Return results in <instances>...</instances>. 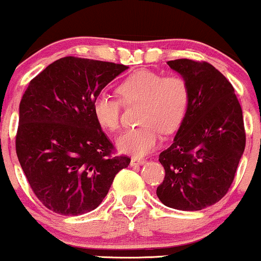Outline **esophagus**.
I'll return each instance as SVG.
<instances>
[{"mask_svg":"<svg viewBox=\"0 0 261 261\" xmlns=\"http://www.w3.org/2000/svg\"><path fill=\"white\" fill-rule=\"evenodd\" d=\"M146 160L143 158H137V157H133L131 158V166H141V164H145Z\"/></svg>","mask_w":261,"mask_h":261,"instance_id":"1","label":"esophagus"}]
</instances>
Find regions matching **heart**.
Returning a JSON list of instances; mask_svg holds the SVG:
<instances>
[{
    "mask_svg": "<svg viewBox=\"0 0 261 261\" xmlns=\"http://www.w3.org/2000/svg\"><path fill=\"white\" fill-rule=\"evenodd\" d=\"M118 98L97 95L92 101L95 120L101 127L118 131L121 107L140 103V126L125 131L118 139L122 152L145 155L157 147L162 131L173 133L179 127L189 104V86L181 76H166L152 70H137L116 87Z\"/></svg>",
    "mask_w": 261,
    "mask_h": 261,
    "instance_id": "1",
    "label": "heart"
}]
</instances>
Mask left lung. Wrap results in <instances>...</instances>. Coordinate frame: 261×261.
I'll return each instance as SVG.
<instances>
[{
    "instance_id": "obj_1",
    "label": "left lung",
    "mask_w": 261,
    "mask_h": 261,
    "mask_svg": "<svg viewBox=\"0 0 261 261\" xmlns=\"http://www.w3.org/2000/svg\"><path fill=\"white\" fill-rule=\"evenodd\" d=\"M189 86V104L170 147L160 154L166 206L199 211L220 201L234 179L245 147L241 104L229 81L206 61H168Z\"/></svg>"
}]
</instances>
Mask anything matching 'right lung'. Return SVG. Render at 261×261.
Masks as SVG:
<instances>
[{"instance_id": "obj_1", "label": "right lung", "mask_w": 261, "mask_h": 261, "mask_svg": "<svg viewBox=\"0 0 261 261\" xmlns=\"http://www.w3.org/2000/svg\"><path fill=\"white\" fill-rule=\"evenodd\" d=\"M126 66L66 56L31 81L19 104L16 152L33 193L46 208L77 216L97 208L130 164L116 155L92 101Z\"/></svg>"}]
</instances>
